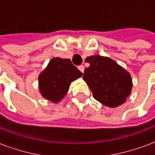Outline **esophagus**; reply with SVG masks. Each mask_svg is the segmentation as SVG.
<instances>
[{
  "instance_id": "obj_1",
  "label": "esophagus",
  "mask_w": 155,
  "mask_h": 155,
  "mask_svg": "<svg viewBox=\"0 0 155 155\" xmlns=\"http://www.w3.org/2000/svg\"><path fill=\"white\" fill-rule=\"evenodd\" d=\"M78 69L83 73V72H84V66L83 65H80V66H78Z\"/></svg>"
}]
</instances>
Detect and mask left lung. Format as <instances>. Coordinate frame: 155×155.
Returning a JSON list of instances; mask_svg holds the SVG:
<instances>
[{"label": "left lung", "instance_id": "1", "mask_svg": "<svg viewBox=\"0 0 155 155\" xmlns=\"http://www.w3.org/2000/svg\"><path fill=\"white\" fill-rule=\"evenodd\" d=\"M90 64L82 78L91 89L93 97L109 107H116L126 101L132 89L130 74L111 58L100 55L86 58Z\"/></svg>", "mask_w": 155, "mask_h": 155}]
</instances>
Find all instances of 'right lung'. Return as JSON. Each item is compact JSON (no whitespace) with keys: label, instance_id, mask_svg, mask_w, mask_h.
<instances>
[{"label":"right lung","instance_id":"right-lung-1","mask_svg":"<svg viewBox=\"0 0 155 155\" xmlns=\"http://www.w3.org/2000/svg\"><path fill=\"white\" fill-rule=\"evenodd\" d=\"M82 75L70 59L54 58L39 74V91L43 97L58 103L67 94L70 83Z\"/></svg>","mask_w":155,"mask_h":155}]
</instances>
